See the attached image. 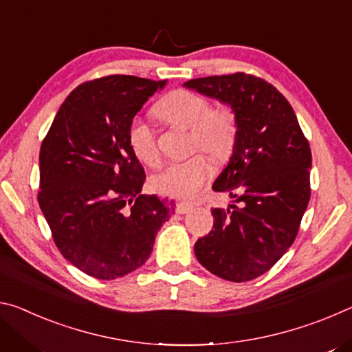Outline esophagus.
<instances>
[{"label":"esophagus","mask_w":352,"mask_h":352,"mask_svg":"<svg viewBox=\"0 0 352 352\" xmlns=\"http://www.w3.org/2000/svg\"><path fill=\"white\" fill-rule=\"evenodd\" d=\"M194 210V204H189V201H180L177 205V212L178 214H188Z\"/></svg>","instance_id":"34e87169"}]
</instances>
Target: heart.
Instances as JSON below:
<instances>
[{
	"mask_svg": "<svg viewBox=\"0 0 352 352\" xmlns=\"http://www.w3.org/2000/svg\"><path fill=\"white\" fill-rule=\"evenodd\" d=\"M166 122L189 129L192 146L205 151L214 162H223L233 152L237 136L236 113L230 107H214L199 93L175 90L155 107ZM129 144L146 166L157 168L162 162L157 138L147 122L136 118L129 127ZM211 175V164L205 155H194L184 162H175L153 177L158 192L178 199H190L199 192Z\"/></svg>",
	"mask_w": 352,
	"mask_h": 352,
	"instance_id": "heart-1",
	"label": "heart"
}]
</instances>
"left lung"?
I'll use <instances>...</instances> for the list:
<instances>
[{
  "instance_id": "left-lung-1",
  "label": "left lung",
  "mask_w": 352,
  "mask_h": 352,
  "mask_svg": "<svg viewBox=\"0 0 352 352\" xmlns=\"http://www.w3.org/2000/svg\"><path fill=\"white\" fill-rule=\"evenodd\" d=\"M236 113L228 164L214 182L233 199L214 208L212 230L195 242L201 265L226 281L264 275L287 252L311 199L312 153L294 109L272 83L245 73L183 83Z\"/></svg>"
}]
</instances>
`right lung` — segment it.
I'll return each instance as SVG.
<instances>
[{
  "label": "right lung",
  "instance_id": "1",
  "mask_svg": "<svg viewBox=\"0 0 352 352\" xmlns=\"http://www.w3.org/2000/svg\"><path fill=\"white\" fill-rule=\"evenodd\" d=\"M166 80L107 76L60 105L40 148L38 205L58 252L80 272L116 279L141 267L175 201L142 195L129 127Z\"/></svg>",
  "mask_w": 352,
  "mask_h": 352
}]
</instances>
